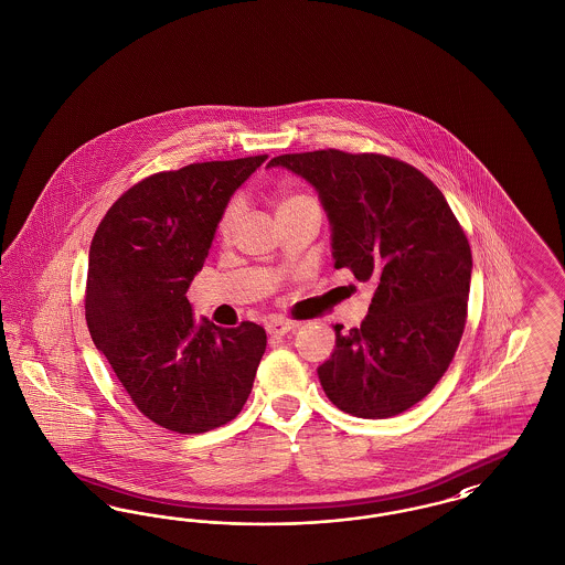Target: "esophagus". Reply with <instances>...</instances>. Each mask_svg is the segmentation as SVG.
I'll list each match as a JSON object with an SVG mask.
<instances>
[{
  "label": "esophagus",
  "mask_w": 565,
  "mask_h": 565,
  "mask_svg": "<svg viewBox=\"0 0 565 565\" xmlns=\"http://www.w3.org/2000/svg\"><path fill=\"white\" fill-rule=\"evenodd\" d=\"M295 322H290V320H281V318H275V320L267 322V332L273 334V337H284V334H288V332H290V330H295Z\"/></svg>",
  "instance_id": "obj_1"
}]
</instances>
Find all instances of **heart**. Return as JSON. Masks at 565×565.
Instances as JSON below:
<instances>
[{
  "instance_id": "obj_1",
  "label": "heart",
  "mask_w": 565,
  "mask_h": 565,
  "mask_svg": "<svg viewBox=\"0 0 565 565\" xmlns=\"http://www.w3.org/2000/svg\"><path fill=\"white\" fill-rule=\"evenodd\" d=\"M295 199H300V196H298V194H295V196H286V199L281 201V205H286V203H290V201H295ZM281 205H279V207H281ZM239 212H242V207H239V203H237V201L228 203V207L224 210V214H222L220 222H217V233H220L222 237H228V235H231L233 226L237 224Z\"/></svg>"
}]
</instances>
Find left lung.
<instances>
[{
  "instance_id": "obj_1",
  "label": "left lung",
  "mask_w": 565,
  "mask_h": 565,
  "mask_svg": "<svg viewBox=\"0 0 565 565\" xmlns=\"http://www.w3.org/2000/svg\"><path fill=\"white\" fill-rule=\"evenodd\" d=\"M309 182L330 222L337 269L373 288L369 316L341 332L318 369L337 408L385 419L431 392L449 369L468 309L472 254L443 192L415 167L381 154H281Z\"/></svg>"
}]
</instances>
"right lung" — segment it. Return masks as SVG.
<instances>
[{"instance_id": "1", "label": "right lung", "mask_w": 565, "mask_h": 565, "mask_svg": "<svg viewBox=\"0 0 565 565\" xmlns=\"http://www.w3.org/2000/svg\"><path fill=\"white\" fill-rule=\"evenodd\" d=\"M265 161L154 173L109 207L90 243V339L135 406L167 430L201 434L235 419L267 350L263 326L196 320L186 298L231 196Z\"/></svg>"}]
</instances>
